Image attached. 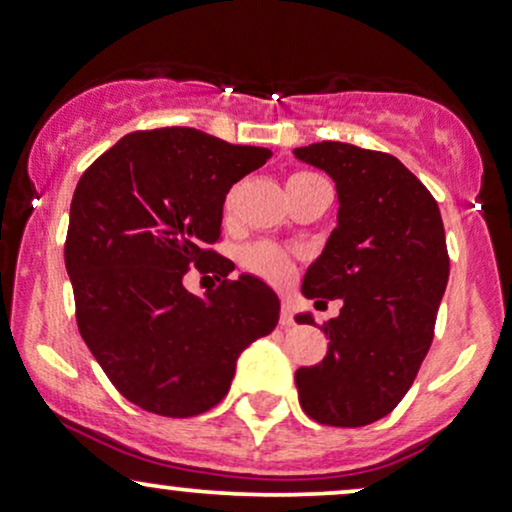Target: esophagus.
<instances>
[{"label": "esophagus", "mask_w": 512, "mask_h": 512, "mask_svg": "<svg viewBox=\"0 0 512 512\" xmlns=\"http://www.w3.org/2000/svg\"><path fill=\"white\" fill-rule=\"evenodd\" d=\"M294 325V311H292V306L289 304H282V308H280V327H292Z\"/></svg>", "instance_id": "34e87169"}]
</instances>
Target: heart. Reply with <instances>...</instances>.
Instances as JSON below:
<instances>
[{
    "instance_id": "b5f03b06",
    "label": "heart",
    "mask_w": 512,
    "mask_h": 512,
    "mask_svg": "<svg viewBox=\"0 0 512 512\" xmlns=\"http://www.w3.org/2000/svg\"><path fill=\"white\" fill-rule=\"evenodd\" d=\"M315 178H320V175L308 173V170H299V173H294L292 178H289L287 187L301 185V182H308ZM232 201H235V192H230L225 197V204H223L225 213L232 208ZM242 263L246 270H251V273L261 275L263 280H270V282H287L294 273L292 258H289L285 251L280 249V246L266 244V242L246 246V249L242 251Z\"/></svg>"
}]
</instances>
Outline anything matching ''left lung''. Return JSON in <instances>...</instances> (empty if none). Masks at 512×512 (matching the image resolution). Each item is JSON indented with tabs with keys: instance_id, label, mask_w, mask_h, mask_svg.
<instances>
[{
	"instance_id": "obj_1",
	"label": "left lung",
	"mask_w": 512,
	"mask_h": 512,
	"mask_svg": "<svg viewBox=\"0 0 512 512\" xmlns=\"http://www.w3.org/2000/svg\"><path fill=\"white\" fill-rule=\"evenodd\" d=\"M294 154L330 173L339 194V223L301 292L344 301L320 327L327 356L296 370L299 403L320 425L363 427L399 406L430 351L449 282L444 223L430 189L396 156L346 142Z\"/></svg>"
}]
</instances>
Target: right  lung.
<instances>
[{
    "label": "right lung",
    "mask_w": 512,
    "mask_h": 512,
    "mask_svg": "<svg viewBox=\"0 0 512 512\" xmlns=\"http://www.w3.org/2000/svg\"><path fill=\"white\" fill-rule=\"evenodd\" d=\"M273 151L194 128L137 130L82 173L66 270L75 320L113 387L166 418L206 413L230 389L237 356L280 320V299L235 268L220 242L225 194ZM189 267L221 282L187 293Z\"/></svg>",
    "instance_id": "add662e5"
}]
</instances>
